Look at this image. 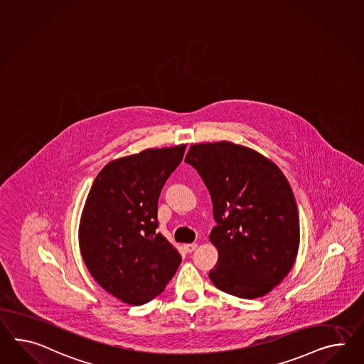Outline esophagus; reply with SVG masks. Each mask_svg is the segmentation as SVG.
Listing matches in <instances>:
<instances>
[{
	"label": "esophagus",
	"mask_w": 364,
	"mask_h": 364,
	"mask_svg": "<svg viewBox=\"0 0 364 364\" xmlns=\"http://www.w3.org/2000/svg\"><path fill=\"white\" fill-rule=\"evenodd\" d=\"M196 247H198V244L196 242H191V244H185V250H186L188 253L190 252H194L196 250Z\"/></svg>",
	"instance_id": "esophagus-1"
}]
</instances>
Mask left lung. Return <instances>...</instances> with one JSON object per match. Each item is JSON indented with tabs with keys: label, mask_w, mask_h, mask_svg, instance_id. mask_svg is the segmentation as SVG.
<instances>
[{
	"label": "left lung",
	"mask_w": 364,
	"mask_h": 364,
	"mask_svg": "<svg viewBox=\"0 0 364 364\" xmlns=\"http://www.w3.org/2000/svg\"><path fill=\"white\" fill-rule=\"evenodd\" d=\"M210 191L218 262L208 276L240 299L268 294L289 273L299 247V208L280 168L230 141L194 144L185 159Z\"/></svg>",
	"instance_id": "8db88e82"
}]
</instances>
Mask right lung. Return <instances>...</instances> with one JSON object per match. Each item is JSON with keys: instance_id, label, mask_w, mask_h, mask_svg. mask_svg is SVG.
I'll use <instances>...</instances> for the list:
<instances>
[{"instance_id": "1", "label": "right lung", "mask_w": 364, "mask_h": 364, "mask_svg": "<svg viewBox=\"0 0 364 364\" xmlns=\"http://www.w3.org/2000/svg\"><path fill=\"white\" fill-rule=\"evenodd\" d=\"M186 145L145 149L107 164L95 178L79 225L85 267L105 291L144 305L165 290L181 255L156 232L161 190Z\"/></svg>"}]
</instances>
